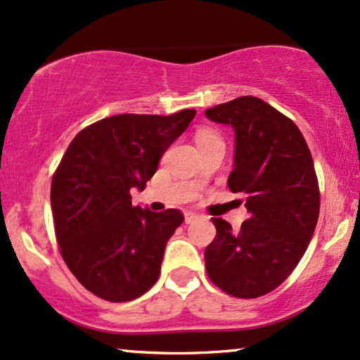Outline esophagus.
Returning <instances> with one entry per match:
<instances>
[{
  "label": "esophagus",
  "mask_w": 360,
  "mask_h": 360,
  "mask_svg": "<svg viewBox=\"0 0 360 360\" xmlns=\"http://www.w3.org/2000/svg\"><path fill=\"white\" fill-rule=\"evenodd\" d=\"M198 219H199V215H198V214H194V212H186V214H184V220H186V224L194 222V220H198Z\"/></svg>",
  "instance_id": "obj_1"
}]
</instances>
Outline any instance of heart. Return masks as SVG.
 Segmentation results:
<instances>
[{"instance_id":"heart-1","label":"heart","mask_w":360,"mask_h":360,"mask_svg":"<svg viewBox=\"0 0 360 360\" xmlns=\"http://www.w3.org/2000/svg\"><path fill=\"white\" fill-rule=\"evenodd\" d=\"M204 140H220V138L210 130H200L198 133V136H195V141L199 143V141H204Z\"/></svg>"}]
</instances>
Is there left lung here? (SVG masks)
<instances>
[{
    "label": "left lung",
    "instance_id": "1",
    "mask_svg": "<svg viewBox=\"0 0 360 360\" xmlns=\"http://www.w3.org/2000/svg\"><path fill=\"white\" fill-rule=\"evenodd\" d=\"M210 122L236 131L229 189L245 195L248 219L238 232L214 217L217 236L204 252L214 285L236 298L270 293L291 275L319 217L313 158L293 120L257 97L205 110Z\"/></svg>",
    "mask_w": 360,
    "mask_h": 360
}]
</instances>
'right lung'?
Segmentation results:
<instances>
[{
    "label": "right lung",
    "instance_id": "1",
    "mask_svg": "<svg viewBox=\"0 0 360 360\" xmlns=\"http://www.w3.org/2000/svg\"><path fill=\"white\" fill-rule=\"evenodd\" d=\"M194 117L195 110L115 115L77 133L62 156L51 184L57 243L69 270L98 298L131 301L156 283L184 215L133 207L130 189H145Z\"/></svg>",
    "mask_w": 360,
    "mask_h": 360
}]
</instances>
